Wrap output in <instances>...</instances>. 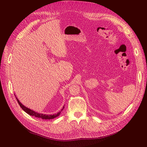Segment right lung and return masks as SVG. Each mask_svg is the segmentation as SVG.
<instances>
[{"label": "right lung", "mask_w": 147, "mask_h": 147, "mask_svg": "<svg viewBox=\"0 0 147 147\" xmlns=\"http://www.w3.org/2000/svg\"><path fill=\"white\" fill-rule=\"evenodd\" d=\"M16 100H17L18 102V104H19L20 106L21 107V108L23 109L25 112H26L28 114L30 115V116H34V117H36V118H42V119H53V118H55L57 117H58L59 115H60L61 112H59L57 113V114H55V115H43V114H42V113H38L35 112H34V111L30 110V109H29L27 107H26L25 106H24L23 104L21 103V102L19 101V100L17 98H16ZM63 109H64V107H63Z\"/></svg>", "instance_id": "right-lung-1"}]
</instances>
